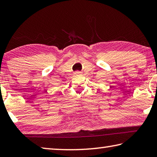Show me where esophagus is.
<instances>
[{
	"mask_svg": "<svg viewBox=\"0 0 157 157\" xmlns=\"http://www.w3.org/2000/svg\"><path fill=\"white\" fill-rule=\"evenodd\" d=\"M75 75H81V73L80 72H79V71H77V72H75Z\"/></svg>",
	"mask_w": 157,
	"mask_h": 157,
	"instance_id": "esophagus-1",
	"label": "esophagus"
}]
</instances>
